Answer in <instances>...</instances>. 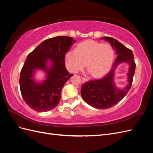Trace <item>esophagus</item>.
Masks as SVG:
<instances>
[{"label":"esophagus","instance_id":"obj_1","mask_svg":"<svg viewBox=\"0 0 153 153\" xmlns=\"http://www.w3.org/2000/svg\"><path fill=\"white\" fill-rule=\"evenodd\" d=\"M82 82H87L88 81V79L87 78H84V77H82Z\"/></svg>","mask_w":153,"mask_h":153}]
</instances>
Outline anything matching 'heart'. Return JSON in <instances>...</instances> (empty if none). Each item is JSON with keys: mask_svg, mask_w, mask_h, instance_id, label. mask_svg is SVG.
Returning a JSON list of instances; mask_svg holds the SVG:
<instances>
[{"mask_svg": "<svg viewBox=\"0 0 153 153\" xmlns=\"http://www.w3.org/2000/svg\"><path fill=\"white\" fill-rule=\"evenodd\" d=\"M114 57V50L110 45L87 40L78 44L76 50L68 51L65 54L64 61L68 70L71 73L82 70L86 62L89 71L98 78L110 70Z\"/></svg>", "mask_w": 153, "mask_h": 153, "instance_id": "1", "label": "heart"}]
</instances>
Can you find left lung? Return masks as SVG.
I'll return each mask as SVG.
<instances>
[{"label": "left lung", "instance_id": "left-lung-1", "mask_svg": "<svg viewBox=\"0 0 153 153\" xmlns=\"http://www.w3.org/2000/svg\"><path fill=\"white\" fill-rule=\"evenodd\" d=\"M109 42L116 52L117 57L110 71L101 79L91 80L83 85L81 95L85 102L95 108H109L117 104L127 94L132 85L133 78L135 71V62L132 51L125 46L110 37H103ZM128 63L130 66L127 74L128 84L123 90L117 89L113 82L114 70L119 64Z\"/></svg>", "mask_w": 153, "mask_h": 153}]
</instances>
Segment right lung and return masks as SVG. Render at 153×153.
Listing matches in <instances>:
<instances>
[{
    "label": "right lung",
    "instance_id": "right-lung-1",
    "mask_svg": "<svg viewBox=\"0 0 153 153\" xmlns=\"http://www.w3.org/2000/svg\"><path fill=\"white\" fill-rule=\"evenodd\" d=\"M75 43L71 37H54L43 41L28 55L21 70L19 82L23 99L32 110L47 112L59 104L62 87L73 75L67 71L64 57ZM38 69L47 74L46 79L41 82L33 79Z\"/></svg>",
    "mask_w": 153,
    "mask_h": 153
}]
</instances>
